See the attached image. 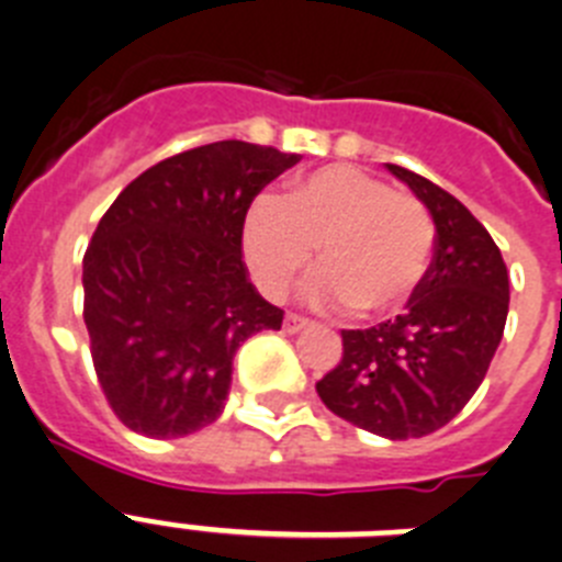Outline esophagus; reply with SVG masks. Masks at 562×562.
<instances>
[{
    "mask_svg": "<svg viewBox=\"0 0 562 562\" xmlns=\"http://www.w3.org/2000/svg\"><path fill=\"white\" fill-rule=\"evenodd\" d=\"M306 326H310V321H306V317L292 315V312H286V317H284V331H290V335H295V331L306 329Z\"/></svg>",
    "mask_w": 562,
    "mask_h": 562,
    "instance_id": "esophagus-1",
    "label": "esophagus"
}]
</instances>
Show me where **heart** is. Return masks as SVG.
<instances>
[{
	"label": "heart",
	"instance_id": "1",
	"mask_svg": "<svg viewBox=\"0 0 562 562\" xmlns=\"http://www.w3.org/2000/svg\"><path fill=\"white\" fill-rule=\"evenodd\" d=\"M245 258L258 286L281 297L312 265L304 295L315 306H355L382 315L402 306L425 278L434 222L419 200L357 166H326L297 177L281 200L258 196L241 227Z\"/></svg>",
	"mask_w": 562,
	"mask_h": 562
}]
</instances>
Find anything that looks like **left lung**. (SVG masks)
<instances>
[{"label": "left lung", "instance_id": "8db88e82", "mask_svg": "<svg viewBox=\"0 0 562 562\" xmlns=\"http://www.w3.org/2000/svg\"><path fill=\"white\" fill-rule=\"evenodd\" d=\"M385 168L428 207L434 261L396 321L342 331V360L315 389L335 416L396 441L445 428L479 391L504 337L509 276L456 196L408 168Z\"/></svg>", "mask_w": 562, "mask_h": 562}]
</instances>
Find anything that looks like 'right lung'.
<instances>
[{
    "label": "right lung",
    "instance_id": "1",
    "mask_svg": "<svg viewBox=\"0 0 562 562\" xmlns=\"http://www.w3.org/2000/svg\"><path fill=\"white\" fill-rule=\"evenodd\" d=\"M301 160L220 140L173 154L128 182L83 256V324L98 382L134 434L180 439L216 422L233 357L284 312L241 258L256 193Z\"/></svg>",
    "mask_w": 562,
    "mask_h": 562
}]
</instances>
